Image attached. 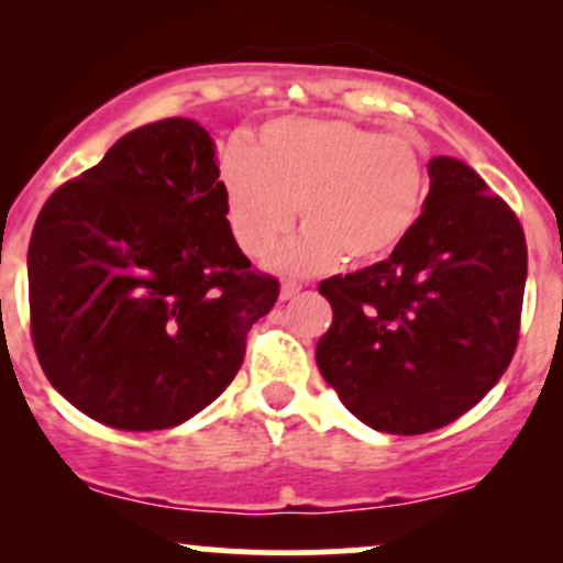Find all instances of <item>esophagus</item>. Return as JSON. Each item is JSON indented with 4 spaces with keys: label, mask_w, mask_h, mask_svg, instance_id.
Listing matches in <instances>:
<instances>
[{
    "label": "esophagus",
    "mask_w": 563,
    "mask_h": 563,
    "mask_svg": "<svg viewBox=\"0 0 563 563\" xmlns=\"http://www.w3.org/2000/svg\"><path fill=\"white\" fill-rule=\"evenodd\" d=\"M299 290H301V286L296 280H283V286H280V301H288V299H294V296H299Z\"/></svg>",
    "instance_id": "1"
}]
</instances>
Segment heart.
<instances>
[{
	"label": "heart",
	"instance_id": "heart-1",
	"mask_svg": "<svg viewBox=\"0 0 563 563\" xmlns=\"http://www.w3.org/2000/svg\"><path fill=\"white\" fill-rule=\"evenodd\" d=\"M224 214L243 254L262 260L288 235L296 209L303 235L275 256L283 273H325L346 260H386L416 230L429 198L421 142L341 119H275L219 174Z\"/></svg>",
	"mask_w": 563,
	"mask_h": 563
}]
</instances>
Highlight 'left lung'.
<instances>
[{"label":"left lung","mask_w":563,"mask_h":563,"mask_svg":"<svg viewBox=\"0 0 563 563\" xmlns=\"http://www.w3.org/2000/svg\"><path fill=\"white\" fill-rule=\"evenodd\" d=\"M429 198L389 260L320 283L333 322L314 360L352 416L416 437L471 410L514 357L527 241L463 161H429Z\"/></svg>","instance_id":"8db88e82"}]
</instances>
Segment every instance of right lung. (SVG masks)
I'll return each instance as SVG.
<instances>
[{"label": "right lung", "mask_w": 563, "mask_h": 563, "mask_svg": "<svg viewBox=\"0 0 563 563\" xmlns=\"http://www.w3.org/2000/svg\"><path fill=\"white\" fill-rule=\"evenodd\" d=\"M277 288L232 238L217 145L192 119L124 134L31 232L38 365L111 429H172L214 402Z\"/></svg>", "instance_id": "add662e5"}]
</instances>
